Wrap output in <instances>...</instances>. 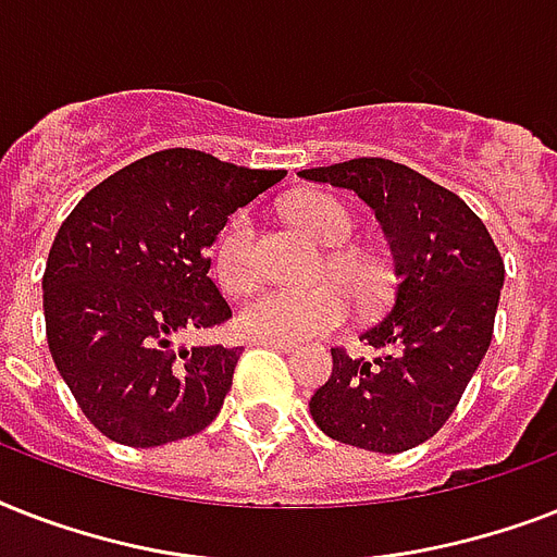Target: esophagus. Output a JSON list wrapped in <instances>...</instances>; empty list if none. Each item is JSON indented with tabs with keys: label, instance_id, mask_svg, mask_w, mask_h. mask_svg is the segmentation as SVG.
Segmentation results:
<instances>
[{
	"label": "esophagus",
	"instance_id": "obj_1",
	"mask_svg": "<svg viewBox=\"0 0 557 557\" xmlns=\"http://www.w3.org/2000/svg\"><path fill=\"white\" fill-rule=\"evenodd\" d=\"M253 347H274L280 352H297L295 344H277V341H253Z\"/></svg>",
	"mask_w": 557,
	"mask_h": 557
}]
</instances>
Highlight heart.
<instances>
[{
    "mask_svg": "<svg viewBox=\"0 0 557 557\" xmlns=\"http://www.w3.org/2000/svg\"><path fill=\"white\" fill-rule=\"evenodd\" d=\"M292 219L323 248H341L352 236V216L341 201L330 196H306L288 208ZM213 269L219 283L227 292H248L257 280L253 265V225L248 213H236L219 234L213 251ZM335 277L349 288V295L370 304L381 292L379 265L358 253H335L330 260ZM349 297L341 286L265 288L251 297L239 312V330L251 341H277V344H300L321 338L326 332L347 321Z\"/></svg>",
    "mask_w": 557,
    "mask_h": 557,
    "instance_id": "1",
    "label": "heart"
}]
</instances>
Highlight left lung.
<instances>
[{
  "mask_svg": "<svg viewBox=\"0 0 557 557\" xmlns=\"http://www.w3.org/2000/svg\"><path fill=\"white\" fill-rule=\"evenodd\" d=\"M375 210L396 269L387 314L361 332L379 356L332 349V375L309 398L326 436L401 454L448 422L488 352L506 269L492 234L457 193L389 159L300 170Z\"/></svg>",
  "mask_w": 557,
  "mask_h": 557,
  "instance_id": "1",
  "label": "left lung"
}]
</instances>
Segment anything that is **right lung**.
Segmentation results:
<instances>
[{
    "mask_svg": "<svg viewBox=\"0 0 557 557\" xmlns=\"http://www.w3.org/2000/svg\"><path fill=\"white\" fill-rule=\"evenodd\" d=\"M283 176L161 150L91 187L60 225L42 277L48 349L103 436L156 448L216 419L243 349L173 338L231 318L208 248Z\"/></svg>",
    "mask_w": 557,
    "mask_h": 557,
    "instance_id": "add662e5",
    "label": "right lung"
}]
</instances>
